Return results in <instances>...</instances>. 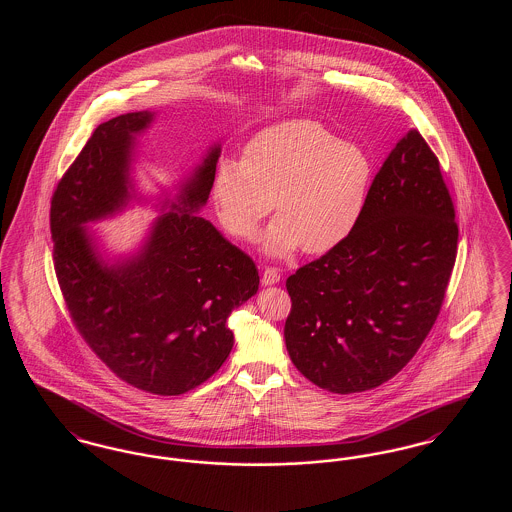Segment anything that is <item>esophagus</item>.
Masks as SVG:
<instances>
[{
  "mask_svg": "<svg viewBox=\"0 0 512 512\" xmlns=\"http://www.w3.org/2000/svg\"><path fill=\"white\" fill-rule=\"evenodd\" d=\"M261 282L263 286H274L280 282V270L274 267H267L263 270V276H261Z\"/></svg>",
  "mask_w": 512,
  "mask_h": 512,
  "instance_id": "obj_1",
  "label": "esophagus"
}]
</instances>
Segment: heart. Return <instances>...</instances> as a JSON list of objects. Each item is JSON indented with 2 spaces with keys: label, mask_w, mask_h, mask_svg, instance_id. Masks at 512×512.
I'll list each match as a JSON object with an SVG mask.
<instances>
[{
  "label": "heart",
  "mask_w": 512,
  "mask_h": 512,
  "mask_svg": "<svg viewBox=\"0 0 512 512\" xmlns=\"http://www.w3.org/2000/svg\"><path fill=\"white\" fill-rule=\"evenodd\" d=\"M372 184V163L361 147L340 142L311 119L278 122L257 132L242 161L222 159L211 199L222 228L240 242H253L263 220L265 249L284 257L301 245L322 255L343 244L359 226Z\"/></svg>",
  "instance_id": "obj_1"
}]
</instances>
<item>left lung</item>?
Wrapping results in <instances>:
<instances>
[{
  "label": "left lung",
  "instance_id": "1",
  "mask_svg": "<svg viewBox=\"0 0 512 512\" xmlns=\"http://www.w3.org/2000/svg\"><path fill=\"white\" fill-rule=\"evenodd\" d=\"M457 240L438 157L409 130L374 176L355 232L286 280L295 368L341 395L388 382L438 318Z\"/></svg>",
  "mask_w": 512,
  "mask_h": 512
}]
</instances>
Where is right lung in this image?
<instances>
[{"label":"right lung","instance_id":"right-lung-1","mask_svg":"<svg viewBox=\"0 0 512 512\" xmlns=\"http://www.w3.org/2000/svg\"><path fill=\"white\" fill-rule=\"evenodd\" d=\"M138 111L99 124L51 197L53 265L74 326L126 384L182 395L211 378L232 351L226 320L259 290L249 255L195 215L209 199L220 146L182 184L138 253L109 263L86 224L136 197L130 178Z\"/></svg>","mask_w":512,"mask_h":512}]
</instances>
